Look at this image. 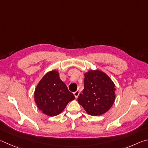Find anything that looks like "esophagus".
Masks as SVG:
<instances>
[{
	"mask_svg": "<svg viewBox=\"0 0 148 148\" xmlns=\"http://www.w3.org/2000/svg\"><path fill=\"white\" fill-rule=\"evenodd\" d=\"M79 94H80V92H79V91H78V90H77L76 92H75L73 93V94H74V95H75V97L76 98L78 97Z\"/></svg>",
	"mask_w": 148,
	"mask_h": 148,
	"instance_id": "34e87169",
	"label": "esophagus"
}]
</instances>
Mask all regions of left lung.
I'll return each mask as SVG.
<instances>
[{"label":"left lung","mask_w":148,"mask_h":148,"mask_svg":"<svg viewBox=\"0 0 148 148\" xmlns=\"http://www.w3.org/2000/svg\"><path fill=\"white\" fill-rule=\"evenodd\" d=\"M115 84L107 74L99 70H90L84 74V90L78 102L91 116L107 112L115 100Z\"/></svg>","instance_id":"8db88e82"}]
</instances>
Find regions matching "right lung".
I'll use <instances>...</instances> for the list:
<instances>
[{
    "label": "right lung",
    "instance_id": "add662e5",
    "mask_svg": "<svg viewBox=\"0 0 148 148\" xmlns=\"http://www.w3.org/2000/svg\"><path fill=\"white\" fill-rule=\"evenodd\" d=\"M74 99V95L69 91L55 70L45 75L34 92V100L38 108L49 116L60 114L67 103Z\"/></svg>",
    "mask_w": 148,
    "mask_h": 148
}]
</instances>
